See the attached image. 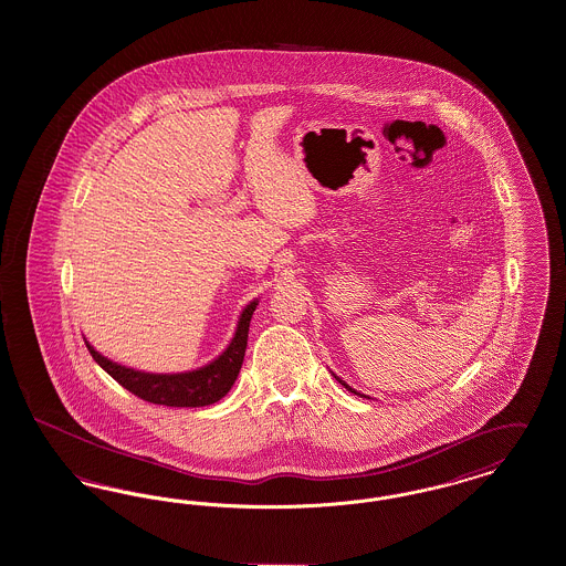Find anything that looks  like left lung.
Instances as JSON below:
<instances>
[{
	"label": "left lung",
	"mask_w": 566,
	"mask_h": 566,
	"mask_svg": "<svg viewBox=\"0 0 566 566\" xmlns=\"http://www.w3.org/2000/svg\"><path fill=\"white\" fill-rule=\"evenodd\" d=\"M337 379H339V377H337ZM339 384H344V386H346V388H348V390H350V392H354V395H360V392H356V390H354V388H350V386H348V384H346V381H342V379H339ZM360 397H363V395H360Z\"/></svg>",
	"instance_id": "1"
}]
</instances>
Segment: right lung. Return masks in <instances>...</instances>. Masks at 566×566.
Segmentation results:
<instances>
[{
  "mask_svg": "<svg viewBox=\"0 0 566 566\" xmlns=\"http://www.w3.org/2000/svg\"><path fill=\"white\" fill-rule=\"evenodd\" d=\"M254 310H256V301H252L243 310L235 337L214 363L189 374H171V376L144 374V371H135L129 367L112 363L99 352L93 350L91 344H86V348L95 358V363L135 397L148 403L167 405V407H203V405L220 401L235 384L238 374L242 369L243 354L248 346V328H250V318Z\"/></svg>",
  "mask_w": 566,
  "mask_h": 566,
  "instance_id": "obj_1",
  "label": "right lung"
}]
</instances>
